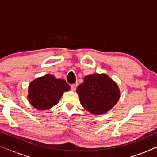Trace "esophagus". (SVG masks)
<instances>
[{"label": "esophagus", "mask_w": 157, "mask_h": 157, "mask_svg": "<svg viewBox=\"0 0 157 157\" xmlns=\"http://www.w3.org/2000/svg\"><path fill=\"white\" fill-rule=\"evenodd\" d=\"M71 89L72 91H75L76 89V86L75 84H72L71 85Z\"/></svg>", "instance_id": "esophagus-1"}]
</instances>
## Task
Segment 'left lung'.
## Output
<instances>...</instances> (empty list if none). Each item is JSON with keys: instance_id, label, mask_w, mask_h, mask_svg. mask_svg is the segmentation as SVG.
Returning a JSON list of instances; mask_svg holds the SVG:
<instances>
[{"instance_id": "1", "label": "left lung", "mask_w": 157, "mask_h": 157, "mask_svg": "<svg viewBox=\"0 0 157 157\" xmlns=\"http://www.w3.org/2000/svg\"><path fill=\"white\" fill-rule=\"evenodd\" d=\"M81 104L94 114H103L114 106L119 99L117 83L106 74L88 75L77 87Z\"/></svg>"}]
</instances>
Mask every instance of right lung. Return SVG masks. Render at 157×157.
<instances>
[{"instance_id": "right-lung-1", "label": "right lung", "mask_w": 157, "mask_h": 157, "mask_svg": "<svg viewBox=\"0 0 157 157\" xmlns=\"http://www.w3.org/2000/svg\"><path fill=\"white\" fill-rule=\"evenodd\" d=\"M69 89L70 86L64 79L47 74L30 83L29 100L37 109L46 110L57 104L63 92Z\"/></svg>"}]
</instances>
